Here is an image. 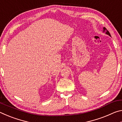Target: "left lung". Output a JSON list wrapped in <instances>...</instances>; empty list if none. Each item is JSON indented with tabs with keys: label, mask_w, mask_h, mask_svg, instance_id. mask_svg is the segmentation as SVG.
Wrapping results in <instances>:
<instances>
[{
	"label": "left lung",
	"mask_w": 122,
	"mask_h": 122,
	"mask_svg": "<svg viewBox=\"0 0 122 122\" xmlns=\"http://www.w3.org/2000/svg\"><path fill=\"white\" fill-rule=\"evenodd\" d=\"M103 32H106V34H108V35H109V36H111V35H110V33H109V32L108 31V30H107L106 28L103 27Z\"/></svg>",
	"instance_id": "left-lung-1"
}]
</instances>
